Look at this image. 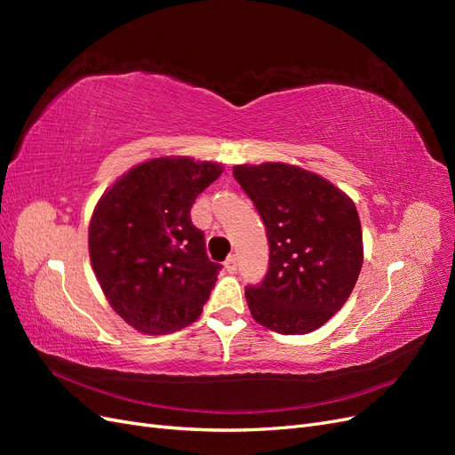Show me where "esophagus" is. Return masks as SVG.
Returning <instances> with one entry per match:
<instances>
[{"label":"esophagus","instance_id":"34e87169","mask_svg":"<svg viewBox=\"0 0 455 455\" xmlns=\"http://www.w3.org/2000/svg\"><path fill=\"white\" fill-rule=\"evenodd\" d=\"M224 267L228 273H235L237 271V256L235 254L228 256V259L224 261Z\"/></svg>","mask_w":455,"mask_h":455}]
</instances>
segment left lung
Masks as SVG:
<instances>
[{
  "mask_svg": "<svg viewBox=\"0 0 455 455\" xmlns=\"http://www.w3.org/2000/svg\"><path fill=\"white\" fill-rule=\"evenodd\" d=\"M233 176L264 220L269 267L244 288L254 321L279 334L321 328L351 296L363 267L355 203L323 176L284 163L237 164Z\"/></svg>",
  "mask_w": 455,
  "mask_h": 455,
  "instance_id": "1",
  "label": "left lung"
}]
</instances>
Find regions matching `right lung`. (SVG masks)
Segmentation results:
<instances>
[{"label":"right lung","instance_id":"add662e5","mask_svg":"<svg viewBox=\"0 0 455 455\" xmlns=\"http://www.w3.org/2000/svg\"><path fill=\"white\" fill-rule=\"evenodd\" d=\"M222 164L157 157L136 164L100 197L89 226V254L109 306L142 334L196 323L220 264L189 211Z\"/></svg>","mask_w":455,"mask_h":455}]
</instances>
